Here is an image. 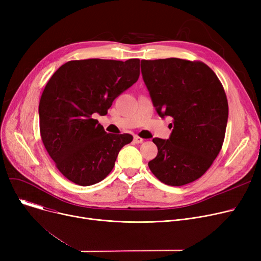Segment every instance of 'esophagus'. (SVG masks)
Returning a JSON list of instances; mask_svg holds the SVG:
<instances>
[{
    "mask_svg": "<svg viewBox=\"0 0 261 261\" xmlns=\"http://www.w3.org/2000/svg\"><path fill=\"white\" fill-rule=\"evenodd\" d=\"M134 143H136V144H141V143H143V141H144V139H142V138H140V136H138V135H135L134 136Z\"/></svg>",
    "mask_w": 261,
    "mask_h": 261,
    "instance_id": "34e87169",
    "label": "esophagus"
}]
</instances>
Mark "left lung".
<instances>
[{
    "label": "left lung",
    "mask_w": 261,
    "mask_h": 261,
    "mask_svg": "<svg viewBox=\"0 0 261 261\" xmlns=\"http://www.w3.org/2000/svg\"><path fill=\"white\" fill-rule=\"evenodd\" d=\"M141 67L156 112L172 117L170 138L152 140L158 155L148 166L166 185L194 182L208 170L224 142L228 103L223 86L202 61L142 60Z\"/></svg>",
    "instance_id": "8db88e82"
}]
</instances>
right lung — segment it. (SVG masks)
I'll return each mask as SVG.
<instances>
[{
    "instance_id": "add662e5",
    "label": "right lung",
    "mask_w": 261,
    "mask_h": 261,
    "mask_svg": "<svg viewBox=\"0 0 261 261\" xmlns=\"http://www.w3.org/2000/svg\"><path fill=\"white\" fill-rule=\"evenodd\" d=\"M140 59L72 60L46 84L39 102L40 134L58 170L71 182L89 186L112 171L128 133H107L95 119L138 81Z\"/></svg>"
}]
</instances>
